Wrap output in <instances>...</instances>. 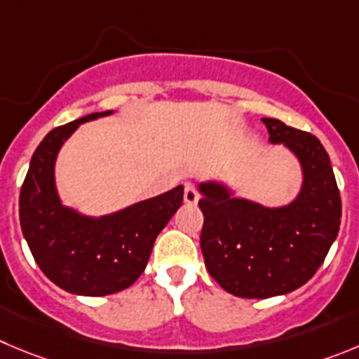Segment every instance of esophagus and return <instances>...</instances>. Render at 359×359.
I'll list each match as a JSON object with an SVG mask.
<instances>
[{
	"label": "esophagus",
	"mask_w": 359,
	"mask_h": 359,
	"mask_svg": "<svg viewBox=\"0 0 359 359\" xmlns=\"http://www.w3.org/2000/svg\"><path fill=\"white\" fill-rule=\"evenodd\" d=\"M200 200V195L198 191L195 189V186L191 182L186 184V189H184V202L187 203V205H196Z\"/></svg>",
	"instance_id": "esophagus-1"
}]
</instances>
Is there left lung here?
<instances>
[{
  "label": "left lung",
  "instance_id": "8db88e82",
  "mask_svg": "<svg viewBox=\"0 0 359 359\" xmlns=\"http://www.w3.org/2000/svg\"><path fill=\"white\" fill-rule=\"evenodd\" d=\"M271 145H283L301 168V187L285 205L236 196L221 180L198 184L200 237L209 274L246 299L283 296L304 285L326 259L340 229L341 200L323 143L310 133L262 118Z\"/></svg>",
  "mask_w": 359,
  "mask_h": 359
}]
</instances>
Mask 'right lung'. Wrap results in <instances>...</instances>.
Instances as JSON below:
<instances>
[{"mask_svg":"<svg viewBox=\"0 0 359 359\" xmlns=\"http://www.w3.org/2000/svg\"><path fill=\"white\" fill-rule=\"evenodd\" d=\"M113 113H92L48 133L19 196L22 236L33 259L55 285L76 296H108L133 285L156 237L182 205V186L104 216H86L62 202L55 177L60 150L81 123Z\"/></svg>","mask_w":359,"mask_h":359,"instance_id":"right-lung-1","label":"right lung"}]
</instances>
